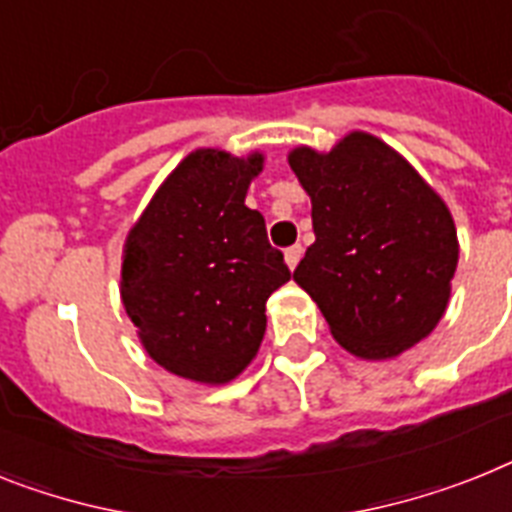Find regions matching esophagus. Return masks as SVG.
Returning <instances> with one entry per match:
<instances>
[{
	"label": "esophagus",
	"instance_id": "34e87169",
	"mask_svg": "<svg viewBox=\"0 0 512 512\" xmlns=\"http://www.w3.org/2000/svg\"><path fill=\"white\" fill-rule=\"evenodd\" d=\"M302 255H304L302 244H294V247H289L286 249V265H289V268H296V265H299V260H302Z\"/></svg>",
	"mask_w": 512,
	"mask_h": 512
}]
</instances>
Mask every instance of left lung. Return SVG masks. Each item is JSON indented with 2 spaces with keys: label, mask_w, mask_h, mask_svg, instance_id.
Listing matches in <instances>:
<instances>
[{
  "label": "left lung",
  "mask_w": 512,
  "mask_h": 512,
  "mask_svg": "<svg viewBox=\"0 0 512 512\" xmlns=\"http://www.w3.org/2000/svg\"><path fill=\"white\" fill-rule=\"evenodd\" d=\"M291 169L312 197V229L294 281L330 333L362 359H390L427 338L458 265L453 218L393 148L351 132L330 153L296 148Z\"/></svg>",
  "instance_id": "left-lung-1"
}]
</instances>
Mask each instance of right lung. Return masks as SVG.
I'll return each mask as SVG.
<instances>
[{"label": "right lung", "instance_id": "obj_1", "mask_svg": "<svg viewBox=\"0 0 512 512\" xmlns=\"http://www.w3.org/2000/svg\"><path fill=\"white\" fill-rule=\"evenodd\" d=\"M260 169V153L195 150L124 244V309L148 354L187 380H234L260 349L268 296L291 278L263 213L244 205Z\"/></svg>", "mask_w": 512, "mask_h": 512}]
</instances>
